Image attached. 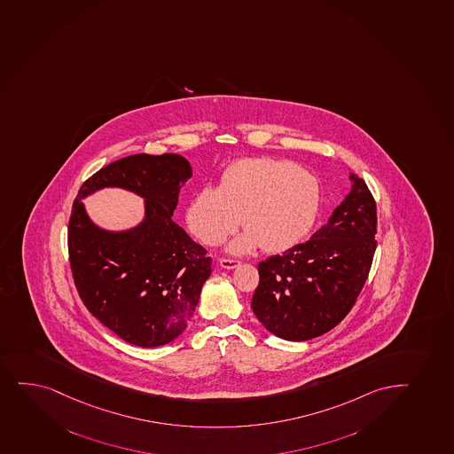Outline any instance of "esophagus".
I'll return each mask as SVG.
<instances>
[{
  "instance_id": "esophagus-1",
  "label": "esophagus",
  "mask_w": 454,
  "mask_h": 454,
  "mask_svg": "<svg viewBox=\"0 0 454 454\" xmlns=\"http://www.w3.org/2000/svg\"><path fill=\"white\" fill-rule=\"evenodd\" d=\"M220 267L222 269H226V270H232V269H237L241 262L237 260H230V258H222L219 261Z\"/></svg>"
}]
</instances>
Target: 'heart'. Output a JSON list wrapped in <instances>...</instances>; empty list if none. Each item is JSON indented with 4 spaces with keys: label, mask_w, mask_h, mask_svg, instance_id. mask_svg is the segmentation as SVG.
<instances>
[{
    "label": "heart",
    "mask_w": 454,
    "mask_h": 454,
    "mask_svg": "<svg viewBox=\"0 0 454 454\" xmlns=\"http://www.w3.org/2000/svg\"><path fill=\"white\" fill-rule=\"evenodd\" d=\"M320 209L314 175L284 158H241L220 175L219 187H202L187 208V223L205 245L217 246L239 230L232 254L264 247L286 252L311 232Z\"/></svg>",
    "instance_id": "obj_1"
}]
</instances>
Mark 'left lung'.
Masks as SVG:
<instances>
[{
  "mask_svg": "<svg viewBox=\"0 0 454 454\" xmlns=\"http://www.w3.org/2000/svg\"><path fill=\"white\" fill-rule=\"evenodd\" d=\"M350 192L306 243L258 264L252 311L286 341L323 335L348 314L376 250V202L367 184L348 175Z\"/></svg>",
  "mask_w": 454,
  "mask_h": 454,
  "instance_id": "1",
  "label": "left lung"
}]
</instances>
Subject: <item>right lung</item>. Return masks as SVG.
<instances>
[{
	"label": "right lung",
	"instance_id": "right-lung-1",
	"mask_svg": "<svg viewBox=\"0 0 454 454\" xmlns=\"http://www.w3.org/2000/svg\"><path fill=\"white\" fill-rule=\"evenodd\" d=\"M192 175L183 155L138 153L98 170L74 200L67 247L78 294L93 317L134 346L178 338L211 275L207 250L172 219ZM104 188L137 193L144 219L121 231L95 224L82 200Z\"/></svg>",
	"mask_w": 454,
	"mask_h": 454
}]
</instances>
